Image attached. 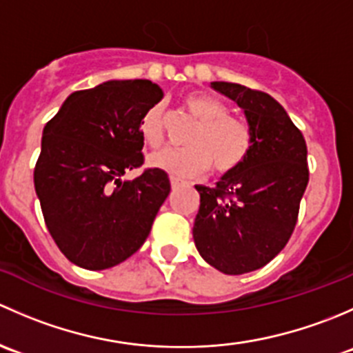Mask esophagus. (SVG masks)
I'll list each match as a JSON object with an SVG mask.
<instances>
[{
  "instance_id": "34e87169",
  "label": "esophagus",
  "mask_w": 353,
  "mask_h": 353,
  "mask_svg": "<svg viewBox=\"0 0 353 353\" xmlns=\"http://www.w3.org/2000/svg\"><path fill=\"white\" fill-rule=\"evenodd\" d=\"M184 181H181V179H177V177H170V186H172V190H177V188H181V186H184Z\"/></svg>"
}]
</instances>
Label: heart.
<instances>
[{"instance_id": "1", "label": "heart", "mask_w": 353, "mask_h": 353, "mask_svg": "<svg viewBox=\"0 0 353 353\" xmlns=\"http://www.w3.org/2000/svg\"><path fill=\"white\" fill-rule=\"evenodd\" d=\"M188 112L198 121L188 148H167L154 154L148 163L177 179L201 176L213 165L216 174H229L248 159L252 147L251 128L243 119L230 116L229 109L205 94H190L183 101ZM140 134L145 143L159 148L165 138L162 104L150 105L140 119Z\"/></svg>"}]
</instances>
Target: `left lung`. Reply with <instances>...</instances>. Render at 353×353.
Here are the masks:
<instances>
[{
	"mask_svg": "<svg viewBox=\"0 0 353 353\" xmlns=\"http://www.w3.org/2000/svg\"><path fill=\"white\" fill-rule=\"evenodd\" d=\"M244 110L252 147L241 167L213 188L199 186L193 239L208 265L225 275L263 268L290 239L309 183L307 147L285 109L259 90L212 81Z\"/></svg>",
	"mask_w": 353,
	"mask_h": 353,
	"instance_id": "8db88e82",
	"label": "left lung"
}]
</instances>
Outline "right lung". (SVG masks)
<instances>
[{
  "mask_svg": "<svg viewBox=\"0 0 353 353\" xmlns=\"http://www.w3.org/2000/svg\"><path fill=\"white\" fill-rule=\"evenodd\" d=\"M163 92L150 80H110L71 94L42 133L35 193L59 251L85 270L119 265L150 234L170 193L167 172L143 163L140 119Z\"/></svg>",
  "mask_w": 353,
  "mask_h": 353,
  "instance_id": "1",
  "label": "right lung"
}]
</instances>
